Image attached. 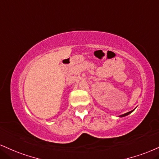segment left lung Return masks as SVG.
Returning <instances> with one entry per match:
<instances>
[{
	"mask_svg": "<svg viewBox=\"0 0 159 159\" xmlns=\"http://www.w3.org/2000/svg\"><path fill=\"white\" fill-rule=\"evenodd\" d=\"M133 111H134V110H132V111H129V112H127V113H125V114L121 115V116H119V117H124V116H128V115H129V114H130L131 112H133Z\"/></svg>",
	"mask_w": 159,
	"mask_h": 159,
	"instance_id": "obj_1",
	"label": "left lung"
}]
</instances>
